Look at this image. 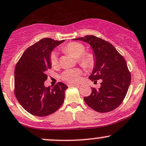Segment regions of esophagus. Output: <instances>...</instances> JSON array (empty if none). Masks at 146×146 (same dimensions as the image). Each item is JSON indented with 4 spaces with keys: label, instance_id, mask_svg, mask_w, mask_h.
I'll list each match as a JSON object with an SVG mask.
<instances>
[{
    "label": "esophagus",
    "instance_id": "34e87169",
    "mask_svg": "<svg viewBox=\"0 0 146 146\" xmlns=\"http://www.w3.org/2000/svg\"><path fill=\"white\" fill-rule=\"evenodd\" d=\"M78 84H68V87H79Z\"/></svg>",
    "mask_w": 146,
    "mask_h": 146
}]
</instances>
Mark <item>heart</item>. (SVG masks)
<instances>
[{"label": "heart", "instance_id": "obj_1", "mask_svg": "<svg viewBox=\"0 0 146 146\" xmlns=\"http://www.w3.org/2000/svg\"><path fill=\"white\" fill-rule=\"evenodd\" d=\"M63 51L76 58L77 61L82 67L86 69H90L95 64V57L94 54L85 52V46L78 42H70L62 46ZM50 62L52 66H56L58 64V60L56 52H54L50 55ZM82 75V71L79 68L69 69L64 71L62 75L64 81L69 84H75L80 80Z\"/></svg>", "mask_w": 146, "mask_h": 146}]
</instances>
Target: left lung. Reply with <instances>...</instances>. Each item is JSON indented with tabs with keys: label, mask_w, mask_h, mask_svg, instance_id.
I'll return each mask as SVG.
<instances>
[{
	"label": "left lung",
	"mask_w": 146,
	"mask_h": 146,
	"mask_svg": "<svg viewBox=\"0 0 146 146\" xmlns=\"http://www.w3.org/2000/svg\"><path fill=\"white\" fill-rule=\"evenodd\" d=\"M88 43L95 57V64L89 79L101 80V87L92 88L84 101L94 111H113L122 103L131 84V75L124 57L109 42L94 35L74 38Z\"/></svg>",
	"instance_id": "obj_1"
}]
</instances>
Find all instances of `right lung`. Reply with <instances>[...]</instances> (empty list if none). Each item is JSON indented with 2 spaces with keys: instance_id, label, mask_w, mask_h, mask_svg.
<instances>
[{
  "instance_id": "1",
  "label": "right lung",
  "mask_w": 146,
  "mask_h": 146,
  "mask_svg": "<svg viewBox=\"0 0 146 146\" xmlns=\"http://www.w3.org/2000/svg\"><path fill=\"white\" fill-rule=\"evenodd\" d=\"M64 40L42 38L25 50L14 72L15 95L26 111L36 116H47L62 106L67 86L58 82L45 87L47 71L51 68L52 50Z\"/></svg>"
}]
</instances>
